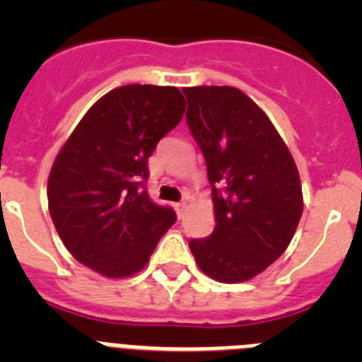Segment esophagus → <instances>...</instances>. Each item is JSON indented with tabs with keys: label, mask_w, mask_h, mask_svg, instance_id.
<instances>
[{
	"label": "esophagus",
	"mask_w": 362,
	"mask_h": 362,
	"mask_svg": "<svg viewBox=\"0 0 362 362\" xmlns=\"http://www.w3.org/2000/svg\"><path fill=\"white\" fill-rule=\"evenodd\" d=\"M174 209H175V212H177V216L181 217V216H183L185 209H187V203H185V201H181V203H175Z\"/></svg>",
	"instance_id": "esophagus-1"
}]
</instances>
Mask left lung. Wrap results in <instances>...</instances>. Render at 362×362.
Instances as JSON below:
<instances>
[{
	"label": "left lung",
	"mask_w": 362,
	"mask_h": 362,
	"mask_svg": "<svg viewBox=\"0 0 362 362\" xmlns=\"http://www.w3.org/2000/svg\"><path fill=\"white\" fill-rule=\"evenodd\" d=\"M187 123L206 161L216 228L192 239L201 270L243 283L292 241L303 214L299 170L268 116L233 86H190Z\"/></svg>",
	"instance_id": "left-lung-1"
}]
</instances>
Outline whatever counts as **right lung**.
<instances>
[{
	"label": "right lung",
	"instance_id": "1",
	"mask_svg": "<svg viewBox=\"0 0 362 362\" xmlns=\"http://www.w3.org/2000/svg\"><path fill=\"white\" fill-rule=\"evenodd\" d=\"M175 86L124 85L98 99L62 146L47 185L66 250L112 279L146 267L174 210L143 190L148 158L185 114Z\"/></svg>",
	"mask_w": 362,
	"mask_h": 362
}]
</instances>
